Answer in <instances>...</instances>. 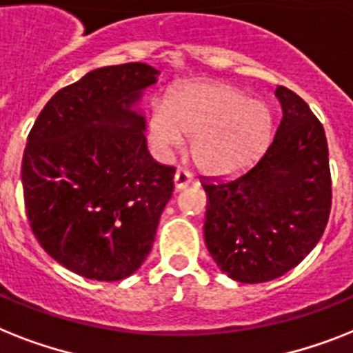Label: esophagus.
Instances as JSON below:
<instances>
[{
  "mask_svg": "<svg viewBox=\"0 0 353 353\" xmlns=\"http://www.w3.org/2000/svg\"><path fill=\"white\" fill-rule=\"evenodd\" d=\"M190 183H192V176L186 170H177L176 174H174V188H176V192L186 188Z\"/></svg>",
  "mask_w": 353,
  "mask_h": 353,
  "instance_id": "obj_1",
  "label": "esophagus"
}]
</instances>
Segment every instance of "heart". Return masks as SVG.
I'll return each mask as SVG.
<instances>
[{
  "instance_id": "1",
  "label": "heart",
  "mask_w": 353,
  "mask_h": 353,
  "mask_svg": "<svg viewBox=\"0 0 353 353\" xmlns=\"http://www.w3.org/2000/svg\"><path fill=\"white\" fill-rule=\"evenodd\" d=\"M148 141L167 159L190 138V154L205 174L228 176L248 167L270 141L272 114L265 103L221 81H186L170 88L165 105L147 119Z\"/></svg>"
}]
</instances>
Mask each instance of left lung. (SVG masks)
Listing matches in <instances>:
<instances>
[{
  "label": "left lung",
  "mask_w": 353,
  "mask_h": 353,
  "mask_svg": "<svg viewBox=\"0 0 353 353\" xmlns=\"http://www.w3.org/2000/svg\"><path fill=\"white\" fill-rule=\"evenodd\" d=\"M276 136L241 176L203 183L205 243L223 274L239 283L281 277L319 243L332 206L325 128L296 92L277 87Z\"/></svg>",
  "instance_id": "left-lung-1"
}]
</instances>
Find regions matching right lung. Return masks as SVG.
Here are the masks:
<instances>
[{
	"label": "right lung",
	"instance_id": "right-lung-1",
	"mask_svg": "<svg viewBox=\"0 0 353 353\" xmlns=\"http://www.w3.org/2000/svg\"><path fill=\"white\" fill-rule=\"evenodd\" d=\"M159 70L96 68L50 97L28 134L21 183L43 250L77 276L121 281L150 254L176 168L147 148L137 108Z\"/></svg>",
	"mask_w": 353,
	"mask_h": 353
}]
</instances>
